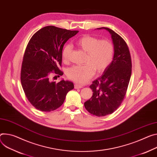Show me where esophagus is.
Wrapping results in <instances>:
<instances>
[{"mask_svg": "<svg viewBox=\"0 0 157 157\" xmlns=\"http://www.w3.org/2000/svg\"><path fill=\"white\" fill-rule=\"evenodd\" d=\"M82 88V86L80 84H75V89H80Z\"/></svg>", "mask_w": 157, "mask_h": 157, "instance_id": "34e87169", "label": "esophagus"}]
</instances>
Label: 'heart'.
I'll list each match as a JSON object with an SVG mask.
<instances>
[{
  "label": "heart",
  "mask_w": 157,
  "mask_h": 157,
  "mask_svg": "<svg viewBox=\"0 0 157 157\" xmlns=\"http://www.w3.org/2000/svg\"><path fill=\"white\" fill-rule=\"evenodd\" d=\"M76 45L86 52L84 65L74 66L67 69V77L77 83L84 84L87 82L94 73H101L108 67L113 61L115 48L108 39L99 40L98 38L84 35L76 41ZM72 46L66 44L62 51V58L64 63L69 61Z\"/></svg>",
  "instance_id": "obj_1"
}]
</instances>
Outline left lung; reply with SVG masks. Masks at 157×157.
Here are the masks:
<instances>
[{
	"mask_svg": "<svg viewBox=\"0 0 157 157\" xmlns=\"http://www.w3.org/2000/svg\"><path fill=\"white\" fill-rule=\"evenodd\" d=\"M98 29H105L111 34L115 53L103 74L90 85L93 96L84 103V107L93 115L105 117L117 110L123 101L131 78L132 64L125 40L109 28Z\"/></svg>",
	"mask_w": 157,
	"mask_h": 157,
	"instance_id": "left-lung-1",
	"label": "left lung"
}]
</instances>
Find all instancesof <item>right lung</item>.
Returning <instances> with one entry per match:
<instances>
[{"instance_id": "right-lung-1", "label": "right lung", "mask_w": 157, "mask_h": 157, "mask_svg": "<svg viewBox=\"0 0 157 157\" xmlns=\"http://www.w3.org/2000/svg\"><path fill=\"white\" fill-rule=\"evenodd\" d=\"M78 31H70L48 25L37 31L26 47L21 71L24 93L31 104L41 111L59 108L67 93L74 88L72 82L56 83L49 79L52 73L62 76V51L64 44Z\"/></svg>"}]
</instances>
